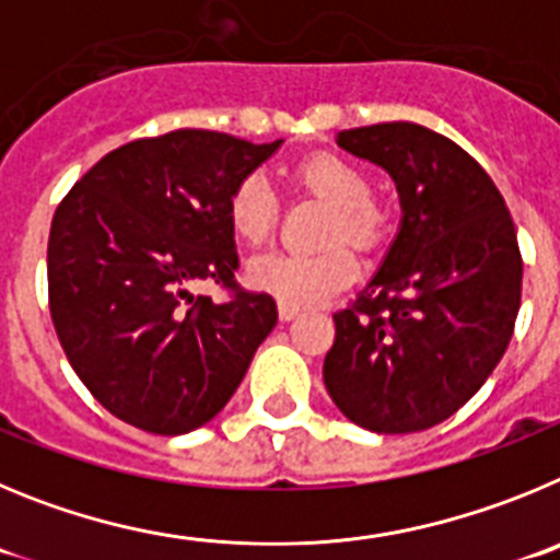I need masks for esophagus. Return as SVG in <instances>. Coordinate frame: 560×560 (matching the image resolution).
Masks as SVG:
<instances>
[{
  "mask_svg": "<svg viewBox=\"0 0 560 560\" xmlns=\"http://www.w3.org/2000/svg\"><path fill=\"white\" fill-rule=\"evenodd\" d=\"M299 315V306L292 304H284V301H279V317L281 320H292V317Z\"/></svg>",
  "mask_w": 560,
  "mask_h": 560,
  "instance_id": "obj_1",
  "label": "esophagus"
}]
</instances>
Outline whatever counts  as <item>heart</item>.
I'll use <instances>...</instances> for the list:
<instances>
[{"mask_svg": "<svg viewBox=\"0 0 560 560\" xmlns=\"http://www.w3.org/2000/svg\"><path fill=\"white\" fill-rule=\"evenodd\" d=\"M292 180L335 206L326 243L349 240L357 248H368L380 240L382 214L371 200L374 186L354 161L335 153H317L292 170ZM229 223L243 243H268L279 223V198L265 175L250 173L234 186L229 198ZM354 276L357 261L346 245H331L317 254L270 250L254 256L248 265L250 287L292 306L320 304L351 284Z\"/></svg>", "mask_w": 560, "mask_h": 560, "instance_id": "heart-1", "label": "heart"}]
</instances>
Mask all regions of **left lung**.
Segmentation results:
<instances>
[{
	"mask_svg": "<svg viewBox=\"0 0 560 560\" xmlns=\"http://www.w3.org/2000/svg\"><path fill=\"white\" fill-rule=\"evenodd\" d=\"M337 144L385 170L401 203L380 270L335 315L324 382L354 424L421 432L460 410L511 342L522 254L486 170L416 122L340 130Z\"/></svg>",
	"mask_w": 560,
	"mask_h": 560,
	"instance_id": "1",
	"label": "left lung"
}]
</instances>
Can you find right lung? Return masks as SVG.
Returning a JSON list of instances; mask_svg holds the SVG:
<instances>
[{
    "instance_id": "obj_1",
    "label": "right lung",
    "mask_w": 560,
    "mask_h": 560,
    "mask_svg": "<svg viewBox=\"0 0 560 560\" xmlns=\"http://www.w3.org/2000/svg\"><path fill=\"white\" fill-rule=\"evenodd\" d=\"M279 142L173 130L103 155L60 200L49 229V312L94 399L155 435L218 416L279 312L268 292L225 304L189 287L234 290V186Z\"/></svg>"
}]
</instances>
